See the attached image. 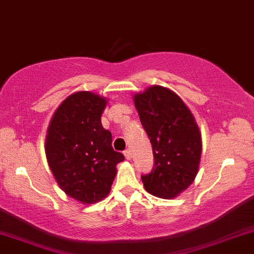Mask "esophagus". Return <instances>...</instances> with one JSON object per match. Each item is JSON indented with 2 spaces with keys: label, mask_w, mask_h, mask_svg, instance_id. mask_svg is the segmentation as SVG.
<instances>
[{
  "label": "esophagus",
  "mask_w": 254,
  "mask_h": 254,
  "mask_svg": "<svg viewBox=\"0 0 254 254\" xmlns=\"http://www.w3.org/2000/svg\"><path fill=\"white\" fill-rule=\"evenodd\" d=\"M124 155H125V158H127V160H131V152H130V150L129 149H127V150H125V152H124Z\"/></svg>",
  "instance_id": "obj_1"
}]
</instances>
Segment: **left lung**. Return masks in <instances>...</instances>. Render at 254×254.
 Instances as JSON below:
<instances>
[{"label":"left lung","mask_w":254,"mask_h":254,"mask_svg":"<svg viewBox=\"0 0 254 254\" xmlns=\"http://www.w3.org/2000/svg\"><path fill=\"white\" fill-rule=\"evenodd\" d=\"M132 99L154 155L152 172L141 177L144 189L161 199H174L196 177L201 132L188 106L169 88L148 86Z\"/></svg>","instance_id":"left-lung-1"}]
</instances>
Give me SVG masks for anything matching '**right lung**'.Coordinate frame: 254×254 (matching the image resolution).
Returning a JSON list of instances; mask_svg holds the SVG:
<instances>
[{"label": "right lung", "mask_w": 254, "mask_h": 254, "mask_svg": "<svg viewBox=\"0 0 254 254\" xmlns=\"http://www.w3.org/2000/svg\"><path fill=\"white\" fill-rule=\"evenodd\" d=\"M107 102L91 91H76L61 102L47 129L44 150L50 171L61 190L84 205L110 194L117 164L124 160L101 124Z\"/></svg>", "instance_id": "obj_1"}]
</instances>
